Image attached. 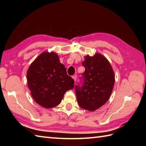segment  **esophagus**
Masks as SVG:
<instances>
[{
    "mask_svg": "<svg viewBox=\"0 0 146 146\" xmlns=\"http://www.w3.org/2000/svg\"><path fill=\"white\" fill-rule=\"evenodd\" d=\"M72 78L74 80V81L76 82V79H77V76H76V75H73V76H72Z\"/></svg>",
    "mask_w": 146,
    "mask_h": 146,
    "instance_id": "obj_1",
    "label": "esophagus"
}]
</instances>
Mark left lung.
I'll return each mask as SVG.
<instances>
[{
    "instance_id": "obj_1",
    "label": "left lung",
    "mask_w": 146,
    "mask_h": 146,
    "mask_svg": "<svg viewBox=\"0 0 146 146\" xmlns=\"http://www.w3.org/2000/svg\"><path fill=\"white\" fill-rule=\"evenodd\" d=\"M84 73L80 79L82 85L75 86L79 106L83 109L94 111L106 103L112 92L115 82L111 65L104 56L87 55L82 63Z\"/></svg>"
}]
</instances>
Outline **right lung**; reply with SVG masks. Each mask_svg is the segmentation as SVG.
I'll return each instance as SVG.
<instances>
[{
    "instance_id": "1",
    "label": "right lung",
    "mask_w": 146,
    "mask_h": 146,
    "mask_svg": "<svg viewBox=\"0 0 146 146\" xmlns=\"http://www.w3.org/2000/svg\"><path fill=\"white\" fill-rule=\"evenodd\" d=\"M27 78L34 100L46 108L57 106L66 92L74 88V80L53 52L40 54L30 65Z\"/></svg>"
}]
</instances>
